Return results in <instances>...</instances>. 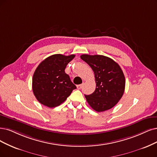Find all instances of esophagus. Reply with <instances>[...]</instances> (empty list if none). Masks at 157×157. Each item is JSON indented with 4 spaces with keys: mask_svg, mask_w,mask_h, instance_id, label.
<instances>
[{
    "mask_svg": "<svg viewBox=\"0 0 157 157\" xmlns=\"http://www.w3.org/2000/svg\"><path fill=\"white\" fill-rule=\"evenodd\" d=\"M83 87V84H81V85H78V86H77V88L78 89H81Z\"/></svg>",
    "mask_w": 157,
    "mask_h": 157,
    "instance_id": "34e87169",
    "label": "esophagus"
}]
</instances>
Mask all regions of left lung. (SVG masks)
Here are the masks:
<instances>
[{
  "mask_svg": "<svg viewBox=\"0 0 157 157\" xmlns=\"http://www.w3.org/2000/svg\"><path fill=\"white\" fill-rule=\"evenodd\" d=\"M81 59L91 67L94 73L96 89L90 95H85L89 105L97 112L113 108L122 97L125 79L118 64L101 55L83 54Z\"/></svg>",
  "mask_w": 157,
  "mask_h": 157,
  "instance_id": "left-lung-1",
  "label": "left lung"
}]
</instances>
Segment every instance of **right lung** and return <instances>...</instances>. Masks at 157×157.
I'll list each match as a JSON object with an SVG mask.
<instances>
[{
    "label": "right lung",
    "instance_id": "obj_1",
    "mask_svg": "<svg viewBox=\"0 0 157 157\" xmlns=\"http://www.w3.org/2000/svg\"><path fill=\"white\" fill-rule=\"evenodd\" d=\"M74 57L54 54L38 65L33 75L32 89L39 103L50 108L59 106L76 89L65 72Z\"/></svg>",
    "mask_w": 157,
    "mask_h": 157
}]
</instances>
